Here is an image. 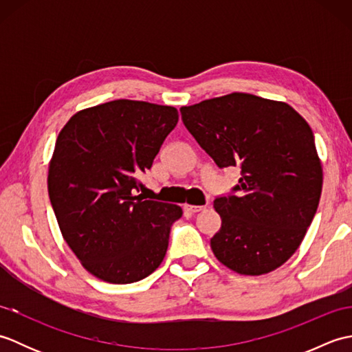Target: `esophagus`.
Segmentation results:
<instances>
[{
  "mask_svg": "<svg viewBox=\"0 0 352 352\" xmlns=\"http://www.w3.org/2000/svg\"><path fill=\"white\" fill-rule=\"evenodd\" d=\"M204 208H206L204 206H189V204L184 206V210L190 212V213H199V212H203Z\"/></svg>",
  "mask_w": 352,
  "mask_h": 352,
  "instance_id": "esophagus-1",
  "label": "esophagus"
}]
</instances>
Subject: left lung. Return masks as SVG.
I'll return each mask as SVG.
<instances>
[{
    "label": "left lung",
    "instance_id": "left-lung-1",
    "mask_svg": "<svg viewBox=\"0 0 352 352\" xmlns=\"http://www.w3.org/2000/svg\"><path fill=\"white\" fill-rule=\"evenodd\" d=\"M183 124L218 168H241L210 246L242 275L274 271L294 256L318 210L322 166L305 119L286 102L234 92L180 109Z\"/></svg>",
    "mask_w": 352,
    "mask_h": 352
}]
</instances>
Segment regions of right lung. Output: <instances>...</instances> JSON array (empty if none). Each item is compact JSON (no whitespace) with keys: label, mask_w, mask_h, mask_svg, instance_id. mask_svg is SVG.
Here are the masks:
<instances>
[{"label":"right lung","mask_w":352,"mask_h":352,"mask_svg":"<svg viewBox=\"0 0 352 352\" xmlns=\"http://www.w3.org/2000/svg\"><path fill=\"white\" fill-rule=\"evenodd\" d=\"M177 122L174 107L115 100L78 111L58 133L50 201L66 243L96 278L134 283L163 261L182 207L134 190Z\"/></svg>","instance_id":"1"}]
</instances>
